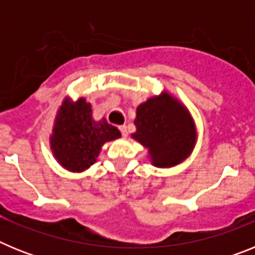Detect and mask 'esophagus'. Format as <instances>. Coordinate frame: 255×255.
Here are the masks:
<instances>
[{"label":"esophagus","instance_id":"obj_1","mask_svg":"<svg viewBox=\"0 0 255 255\" xmlns=\"http://www.w3.org/2000/svg\"><path fill=\"white\" fill-rule=\"evenodd\" d=\"M119 129H120V131H121V134H123L124 138H126V136H128V126L121 125V126H119Z\"/></svg>","mask_w":255,"mask_h":255}]
</instances>
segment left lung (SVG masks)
<instances>
[{
  "mask_svg": "<svg viewBox=\"0 0 255 255\" xmlns=\"http://www.w3.org/2000/svg\"><path fill=\"white\" fill-rule=\"evenodd\" d=\"M131 134L148 149L150 163L168 168L181 163L197 143V128L188 108L168 92L153 96L136 108Z\"/></svg>",
  "mask_w": 255,
  "mask_h": 255,
  "instance_id": "obj_1",
  "label": "left lung"
}]
</instances>
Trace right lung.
Wrapping results in <instances>:
<instances>
[{
    "mask_svg": "<svg viewBox=\"0 0 255 255\" xmlns=\"http://www.w3.org/2000/svg\"><path fill=\"white\" fill-rule=\"evenodd\" d=\"M119 138L120 130L105 117L94 120L92 105L85 98H65L56 114L49 145L65 170L82 172L97 161L103 144Z\"/></svg>",
    "mask_w": 255,
    "mask_h": 255,
    "instance_id": "add662e5",
    "label": "right lung"
}]
</instances>
